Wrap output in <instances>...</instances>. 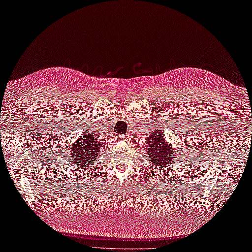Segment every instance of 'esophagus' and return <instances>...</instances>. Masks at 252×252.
<instances>
[{"label": "esophagus", "instance_id": "34e87169", "mask_svg": "<svg viewBox=\"0 0 252 252\" xmlns=\"http://www.w3.org/2000/svg\"><path fill=\"white\" fill-rule=\"evenodd\" d=\"M119 139L120 140H128L129 137H128L127 134H125V135H119Z\"/></svg>", "mask_w": 252, "mask_h": 252}]
</instances>
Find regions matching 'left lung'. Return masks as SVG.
Masks as SVG:
<instances>
[{"mask_svg":"<svg viewBox=\"0 0 252 252\" xmlns=\"http://www.w3.org/2000/svg\"><path fill=\"white\" fill-rule=\"evenodd\" d=\"M148 148L146 152L148 154V158L152 163L156 166H160L166 169L167 164H172L174 160V149L167 145L164 137L162 132L156 130L154 134H151L148 137Z\"/></svg>","mask_w":252,"mask_h":252,"instance_id":"8db88e82","label":"left lung"}]
</instances>
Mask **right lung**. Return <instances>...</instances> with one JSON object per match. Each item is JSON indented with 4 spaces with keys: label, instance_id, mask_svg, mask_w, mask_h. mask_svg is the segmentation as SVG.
Instances as JSON below:
<instances>
[{
    "label": "right lung",
    "instance_id": "right-lung-1",
    "mask_svg": "<svg viewBox=\"0 0 252 252\" xmlns=\"http://www.w3.org/2000/svg\"><path fill=\"white\" fill-rule=\"evenodd\" d=\"M104 144V142L97 141L96 137L89 132L81 134L69 153L72 162L80 169H90Z\"/></svg>",
    "mask_w": 252,
    "mask_h": 252
}]
</instances>
